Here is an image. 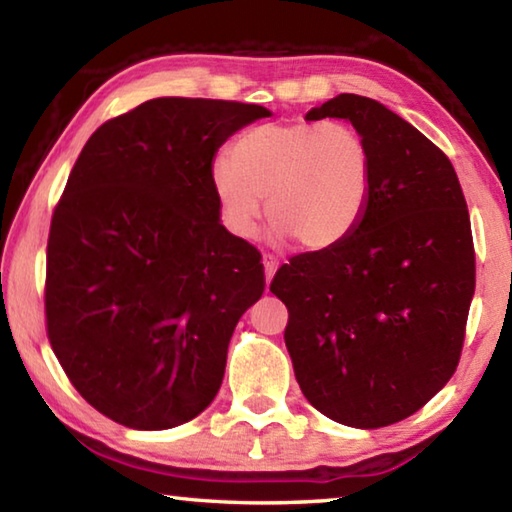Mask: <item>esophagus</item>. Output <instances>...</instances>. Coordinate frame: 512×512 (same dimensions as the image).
<instances>
[{"instance_id":"esophagus-1","label":"esophagus","mask_w":512,"mask_h":512,"mask_svg":"<svg viewBox=\"0 0 512 512\" xmlns=\"http://www.w3.org/2000/svg\"><path fill=\"white\" fill-rule=\"evenodd\" d=\"M277 264L273 257H264V273H266V284H271V280H273V275H275V271H277Z\"/></svg>"}]
</instances>
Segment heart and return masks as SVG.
Wrapping results in <instances>:
<instances>
[{"label":"heart","instance_id":"obj_1","mask_svg":"<svg viewBox=\"0 0 512 512\" xmlns=\"http://www.w3.org/2000/svg\"><path fill=\"white\" fill-rule=\"evenodd\" d=\"M225 228L253 237L262 198L277 241L293 237L307 250L343 244L372 194L368 142L341 121H271L248 128L210 167Z\"/></svg>","mask_w":512,"mask_h":512}]
</instances>
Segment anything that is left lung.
I'll return each mask as SVG.
<instances>
[{
	"instance_id": "obj_1",
	"label": "left lung",
	"mask_w": 512,
	"mask_h": 512,
	"mask_svg": "<svg viewBox=\"0 0 512 512\" xmlns=\"http://www.w3.org/2000/svg\"><path fill=\"white\" fill-rule=\"evenodd\" d=\"M350 121L372 194L343 244L293 257L271 291L302 395L329 420L388 427L420 411L461 359L474 296L470 212L447 155L384 103L339 94L307 121Z\"/></svg>"
}]
</instances>
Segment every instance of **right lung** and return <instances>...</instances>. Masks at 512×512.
Segmentation results:
<instances>
[{"label":"right lung","instance_id":"add662e5","mask_svg":"<svg viewBox=\"0 0 512 512\" xmlns=\"http://www.w3.org/2000/svg\"><path fill=\"white\" fill-rule=\"evenodd\" d=\"M255 103L160 97L99 126L51 219L47 334L83 400L124 427L185 424L219 393L264 266L210 183Z\"/></svg>","mask_w":512,"mask_h":512}]
</instances>
